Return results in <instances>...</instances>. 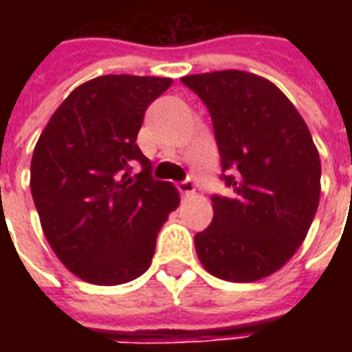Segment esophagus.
Here are the masks:
<instances>
[{
	"mask_svg": "<svg viewBox=\"0 0 352 352\" xmlns=\"http://www.w3.org/2000/svg\"><path fill=\"white\" fill-rule=\"evenodd\" d=\"M177 188H179V192H181L183 196H192V194L196 192V184H194V181H192L190 177H186V179L177 183Z\"/></svg>",
	"mask_w": 352,
	"mask_h": 352,
	"instance_id": "esophagus-1",
	"label": "esophagus"
}]
</instances>
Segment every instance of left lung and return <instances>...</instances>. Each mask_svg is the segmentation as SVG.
Instances as JSON below:
<instances>
[{
  "label": "left lung",
  "instance_id": "obj_1",
  "mask_svg": "<svg viewBox=\"0 0 352 352\" xmlns=\"http://www.w3.org/2000/svg\"><path fill=\"white\" fill-rule=\"evenodd\" d=\"M206 103L221 154L213 222L194 237L207 272L251 283L287 264L320 196V158L307 126L270 80L237 69L183 77Z\"/></svg>",
  "mask_w": 352,
  "mask_h": 352
}]
</instances>
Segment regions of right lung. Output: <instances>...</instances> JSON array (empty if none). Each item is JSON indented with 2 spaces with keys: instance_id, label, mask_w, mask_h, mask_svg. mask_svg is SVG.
Returning <instances> with one entry per match:
<instances>
[{
  "instance_id": "obj_1",
  "label": "right lung",
  "mask_w": 352,
  "mask_h": 352,
  "mask_svg": "<svg viewBox=\"0 0 352 352\" xmlns=\"http://www.w3.org/2000/svg\"><path fill=\"white\" fill-rule=\"evenodd\" d=\"M164 77L103 75L75 88L50 116L32 158V196L47 241L94 285H122L148 270L156 236L179 206L135 143ZM138 161L142 171L131 177Z\"/></svg>"
}]
</instances>
